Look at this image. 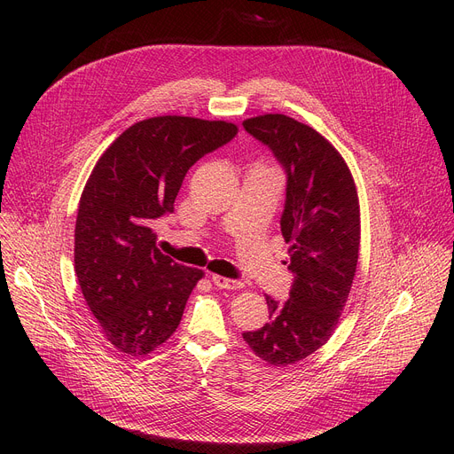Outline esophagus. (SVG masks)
Returning a JSON list of instances; mask_svg holds the SVG:
<instances>
[{
	"label": "esophagus",
	"mask_w": 454,
	"mask_h": 454,
	"mask_svg": "<svg viewBox=\"0 0 454 454\" xmlns=\"http://www.w3.org/2000/svg\"><path fill=\"white\" fill-rule=\"evenodd\" d=\"M211 281L215 283V287L219 289H241L243 283L237 281V279H230V278H224V276H211Z\"/></svg>",
	"instance_id": "34e87169"
}]
</instances>
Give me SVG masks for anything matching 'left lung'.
<instances>
[{"instance_id":"8db88e82","label":"left lung","mask_w":454,"mask_h":454,"mask_svg":"<svg viewBox=\"0 0 454 454\" xmlns=\"http://www.w3.org/2000/svg\"><path fill=\"white\" fill-rule=\"evenodd\" d=\"M287 176L281 233L289 243V300L267 296L269 318L243 339L269 364H294L327 342L346 305L361 243L359 199L346 161L315 129L283 114L247 119Z\"/></svg>"}]
</instances>
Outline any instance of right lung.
Returning <instances> with one entry per match:
<instances>
[{
	"label": "right lung",
	"instance_id": "right-lung-1",
	"mask_svg": "<svg viewBox=\"0 0 454 454\" xmlns=\"http://www.w3.org/2000/svg\"><path fill=\"white\" fill-rule=\"evenodd\" d=\"M235 136L233 123L160 115L127 129L95 163L77 213L75 274L119 351L145 355L176 331L204 272L161 254L153 224L175 211L191 165Z\"/></svg>",
	"mask_w": 454,
	"mask_h": 454
}]
</instances>
